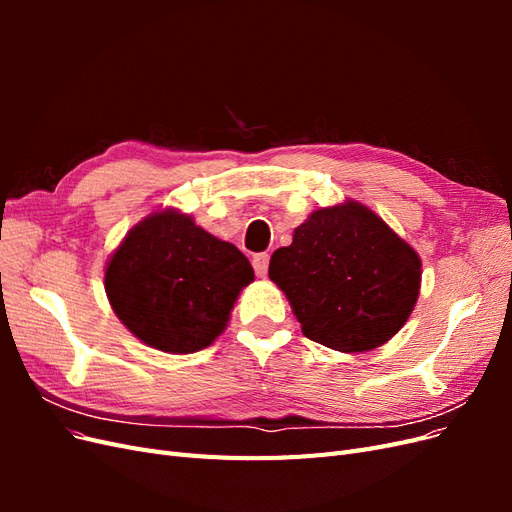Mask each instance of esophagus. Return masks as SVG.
Segmentation results:
<instances>
[{
	"label": "esophagus",
	"instance_id": "esophagus-1",
	"mask_svg": "<svg viewBox=\"0 0 512 512\" xmlns=\"http://www.w3.org/2000/svg\"><path fill=\"white\" fill-rule=\"evenodd\" d=\"M252 265H254V271H256L258 277H267V271H269V254H256L254 260H252Z\"/></svg>",
	"mask_w": 512,
	"mask_h": 512
}]
</instances>
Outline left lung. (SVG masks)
I'll use <instances>...</instances> for the list:
<instances>
[{
  "mask_svg": "<svg viewBox=\"0 0 512 512\" xmlns=\"http://www.w3.org/2000/svg\"><path fill=\"white\" fill-rule=\"evenodd\" d=\"M271 282L303 335L339 352L374 350L404 327L421 290V258L354 200L316 209L275 250Z\"/></svg>",
  "mask_w": 512,
  "mask_h": 512,
  "instance_id": "left-lung-1",
  "label": "left lung"
}]
</instances>
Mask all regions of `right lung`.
Here are the masks:
<instances>
[{
  "mask_svg": "<svg viewBox=\"0 0 512 512\" xmlns=\"http://www.w3.org/2000/svg\"><path fill=\"white\" fill-rule=\"evenodd\" d=\"M250 282L254 269L235 245L175 209L138 222L104 273L117 318L143 344L170 354L213 344Z\"/></svg>",
  "mask_w": 512,
  "mask_h": 512,
  "instance_id": "add662e5",
  "label": "right lung"
}]
</instances>
